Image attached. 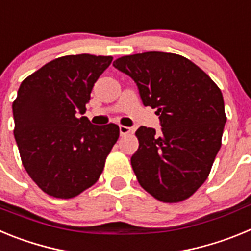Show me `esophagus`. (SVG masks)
<instances>
[{"label": "esophagus", "mask_w": 251, "mask_h": 251, "mask_svg": "<svg viewBox=\"0 0 251 251\" xmlns=\"http://www.w3.org/2000/svg\"><path fill=\"white\" fill-rule=\"evenodd\" d=\"M132 132V129H130L129 127H126V126H119V133H121V136H127V134H129V133Z\"/></svg>", "instance_id": "1"}]
</instances>
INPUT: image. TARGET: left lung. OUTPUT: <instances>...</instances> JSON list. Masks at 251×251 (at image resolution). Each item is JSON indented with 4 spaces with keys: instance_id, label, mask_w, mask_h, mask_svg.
<instances>
[{
    "instance_id": "obj_1",
    "label": "left lung",
    "mask_w": 251,
    "mask_h": 251,
    "mask_svg": "<svg viewBox=\"0 0 251 251\" xmlns=\"http://www.w3.org/2000/svg\"><path fill=\"white\" fill-rule=\"evenodd\" d=\"M113 66L132 77L143 105L159 115V132H136L139 147L130 163L139 185L163 202L186 200L205 182L221 147V90L196 64L171 52L122 56Z\"/></svg>"
}]
</instances>
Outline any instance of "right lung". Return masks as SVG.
Returning a JSON list of instances; mask_svg holds the SVG:
<instances>
[{
  "label": "right lung",
  "mask_w": 251,
  "mask_h": 251,
  "mask_svg": "<svg viewBox=\"0 0 251 251\" xmlns=\"http://www.w3.org/2000/svg\"><path fill=\"white\" fill-rule=\"evenodd\" d=\"M112 56L57 57L22 81L12 104L22 165L44 192L72 199L98 181L119 137L117 124L93 126L85 104Z\"/></svg>",
  "instance_id": "right-lung-1"
}]
</instances>
